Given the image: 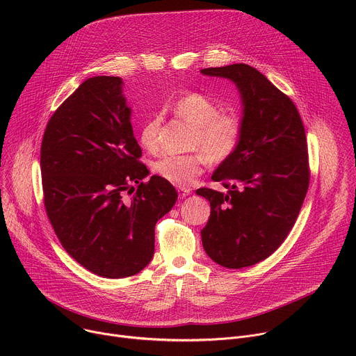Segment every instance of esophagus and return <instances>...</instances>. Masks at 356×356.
<instances>
[{
	"label": "esophagus",
	"mask_w": 356,
	"mask_h": 356,
	"mask_svg": "<svg viewBox=\"0 0 356 356\" xmlns=\"http://www.w3.org/2000/svg\"><path fill=\"white\" fill-rule=\"evenodd\" d=\"M177 193H179V197H180V198H186L187 195H190L191 190H190L188 187H179V188H177Z\"/></svg>",
	"instance_id": "esophagus-1"
}]
</instances>
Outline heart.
<instances>
[{
  "label": "heart",
  "mask_w": 356,
  "mask_h": 356,
  "mask_svg": "<svg viewBox=\"0 0 356 356\" xmlns=\"http://www.w3.org/2000/svg\"><path fill=\"white\" fill-rule=\"evenodd\" d=\"M173 113L193 128L188 146L197 149L184 155H165L154 163V170L176 186H188L202 173L207 159L220 165L229 161L243 138V120L232 110L220 111V106L201 92H187L177 98ZM162 115L154 114L140 127L139 140L150 152L161 146Z\"/></svg>",
  "instance_id": "heart-1"
}]
</instances>
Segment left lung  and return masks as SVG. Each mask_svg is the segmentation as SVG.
Segmentation results:
<instances>
[{
    "label": "left lung",
    "instance_id": "1",
    "mask_svg": "<svg viewBox=\"0 0 356 356\" xmlns=\"http://www.w3.org/2000/svg\"><path fill=\"white\" fill-rule=\"evenodd\" d=\"M201 73L231 80L242 101V142L211 176L228 191H195L211 207L201 229L206 253L241 269L270 257L296 222L310 181L306 132L293 101L257 69L235 63Z\"/></svg>",
    "mask_w": 356,
    "mask_h": 356
}]
</instances>
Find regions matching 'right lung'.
Returning <instances> with one entry per match:
<instances>
[{
  "label": "right lung",
  "instance_id": "1",
  "mask_svg": "<svg viewBox=\"0 0 356 356\" xmlns=\"http://www.w3.org/2000/svg\"><path fill=\"white\" fill-rule=\"evenodd\" d=\"M121 77L86 80L50 117L40 146L44 209L62 246L94 275L121 279L154 258L155 225L177 200L149 170ZM137 187L134 188L133 184Z\"/></svg>",
  "mask_w": 356,
  "mask_h": 356
}]
</instances>
